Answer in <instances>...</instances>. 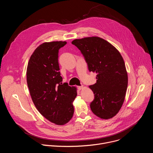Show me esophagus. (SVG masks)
Returning a JSON list of instances; mask_svg holds the SVG:
<instances>
[{
  "mask_svg": "<svg viewBox=\"0 0 153 153\" xmlns=\"http://www.w3.org/2000/svg\"><path fill=\"white\" fill-rule=\"evenodd\" d=\"M83 85H82V86H77V88L79 90H82V89H83Z\"/></svg>",
  "mask_w": 153,
  "mask_h": 153,
  "instance_id": "34e87169",
  "label": "esophagus"
}]
</instances>
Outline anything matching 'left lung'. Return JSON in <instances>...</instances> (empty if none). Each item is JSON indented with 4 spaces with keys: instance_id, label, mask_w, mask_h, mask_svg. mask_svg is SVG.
Wrapping results in <instances>:
<instances>
[{
    "instance_id": "obj_1",
    "label": "left lung",
    "mask_w": 153,
    "mask_h": 153,
    "mask_svg": "<svg viewBox=\"0 0 153 153\" xmlns=\"http://www.w3.org/2000/svg\"><path fill=\"white\" fill-rule=\"evenodd\" d=\"M71 43L83 54L89 71L97 73V82L89 87L94 94L92 112L103 119L116 116L123 105L128 74L123 57L110 43L99 37L75 39Z\"/></svg>"
}]
</instances>
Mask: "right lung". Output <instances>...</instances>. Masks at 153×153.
Returning <instances> with one entry per match:
<instances>
[{
    "instance_id": "right-lung-1",
    "label": "right lung",
    "mask_w": 153,
    "mask_h": 153,
    "mask_svg": "<svg viewBox=\"0 0 153 153\" xmlns=\"http://www.w3.org/2000/svg\"><path fill=\"white\" fill-rule=\"evenodd\" d=\"M67 42H45L31 55L27 80L32 100L39 113L52 123L63 125L73 117V102L77 89L62 83L58 62L59 50Z\"/></svg>"
}]
</instances>
